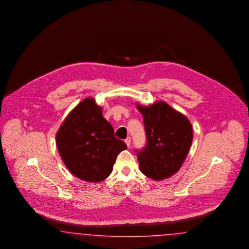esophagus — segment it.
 Returning <instances> with one entry per match:
<instances>
[{
    "instance_id": "esophagus-1",
    "label": "esophagus",
    "mask_w": 249,
    "mask_h": 249,
    "mask_svg": "<svg viewBox=\"0 0 249 249\" xmlns=\"http://www.w3.org/2000/svg\"><path fill=\"white\" fill-rule=\"evenodd\" d=\"M125 142H126L128 147L130 146V143H131V139H130V137H128V138L125 140Z\"/></svg>"
}]
</instances>
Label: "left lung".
I'll list each match as a JSON object with an SVG mask.
<instances>
[{"mask_svg": "<svg viewBox=\"0 0 249 249\" xmlns=\"http://www.w3.org/2000/svg\"><path fill=\"white\" fill-rule=\"evenodd\" d=\"M143 116L145 147L136 150L142 173L152 180L168 178L179 171L193 142L188 119L165 102L137 105Z\"/></svg>", "mask_w": 249, "mask_h": 249, "instance_id": "left-lung-1", "label": "left lung"}]
</instances>
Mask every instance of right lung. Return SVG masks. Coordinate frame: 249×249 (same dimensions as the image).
I'll return each instance as SVG.
<instances>
[{
	"mask_svg": "<svg viewBox=\"0 0 249 249\" xmlns=\"http://www.w3.org/2000/svg\"><path fill=\"white\" fill-rule=\"evenodd\" d=\"M56 146L69 172L89 182L103 181L127 145L114 136L93 98L84 99L68 114L56 134Z\"/></svg>",
	"mask_w": 249,
	"mask_h": 249,
	"instance_id": "obj_1",
	"label": "right lung"
}]
</instances>
